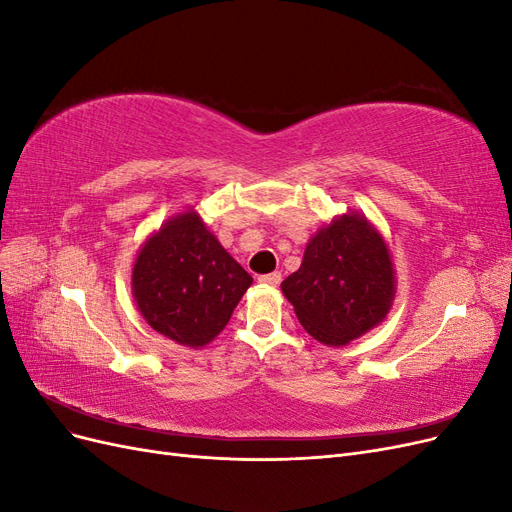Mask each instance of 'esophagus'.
I'll return each instance as SVG.
<instances>
[{
    "instance_id": "34e87169",
    "label": "esophagus",
    "mask_w": 512,
    "mask_h": 512,
    "mask_svg": "<svg viewBox=\"0 0 512 512\" xmlns=\"http://www.w3.org/2000/svg\"><path fill=\"white\" fill-rule=\"evenodd\" d=\"M258 282H260V284H267V286H280V282H282V273L273 271V273H267V275H260V277H258Z\"/></svg>"
}]
</instances>
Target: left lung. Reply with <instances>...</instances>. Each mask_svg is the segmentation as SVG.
I'll use <instances>...</instances> for the list:
<instances>
[{
    "label": "left lung",
    "mask_w": 512,
    "mask_h": 512,
    "mask_svg": "<svg viewBox=\"0 0 512 512\" xmlns=\"http://www.w3.org/2000/svg\"><path fill=\"white\" fill-rule=\"evenodd\" d=\"M395 269L380 232L350 211L309 239L299 271L282 282L303 329L346 346L380 324L395 299Z\"/></svg>",
    "instance_id": "left-lung-1"
}]
</instances>
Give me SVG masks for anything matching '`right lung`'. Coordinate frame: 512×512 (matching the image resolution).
<instances>
[{
	"mask_svg": "<svg viewBox=\"0 0 512 512\" xmlns=\"http://www.w3.org/2000/svg\"><path fill=\"white\" fill-rule=\"evenodd\" d=\"M252 282L194 209L153 232L132 269L138 312L153 331L188 348L222 333Z\"/></svg>",
	"mask_w": 512,
	"mask_h": 512,
	"instance_id": "obj_1",
	"label": "right lung"
}]
</instances>
